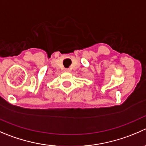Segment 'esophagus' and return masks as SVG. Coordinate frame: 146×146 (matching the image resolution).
I'll return each mask as SVG.
<instances>
[{
    "label": "esophagus",
    "instance_id": "esophagus-1",
    "mask_svg": "<svg viewBox=\"0 0 146 146\" xmlns=\"http://www.w3.org/2000/svg\"><path fill=\"white\" fill-rule=\"evenodd\" d=\"M65 71H66V72H69V71H70V70H69V69H65Z\"/></svg>",
    "mask_w": 146,
    "mask_h": 146
}]
</instances>
